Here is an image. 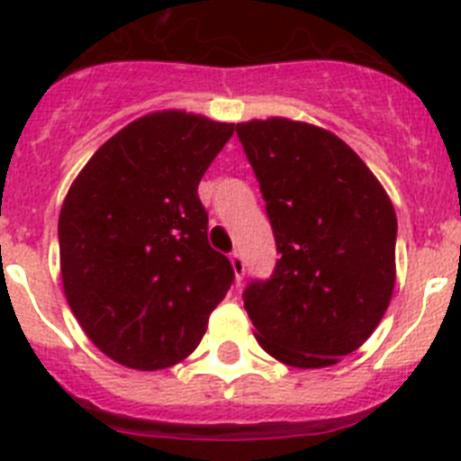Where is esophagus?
I'll return each instance as SVG.
<instances>
[{
	"mask_svg": "<svg viewBox=\"0 0 461 461\" xmlns=\"http://www.w3.org/2000/svg\"><path fill=\"white\" fill-rule=\"evenodd\" d=\"M230 267H233L235 278H238V281H242V276H244V258H242V256H240L238 251L230 253Z\"/></svg>",
	"mask_w": 461,
	"mask_h": 461,
	"instance_id": "34e87169",
	"label": "esophagus"
}]
</instances>
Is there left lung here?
Wrapping results in <instances>:
<instances>
[{
	"mask_svg": "<svg viewBox=\"0 0 461 461\" xmlns=\"http://www.w3.org/2000/svg\"><path fill=\"white\" fill-rule=\"evenodd\" d=\"M272 221V278L244 308L260 348L293 368H327L370 338L395 288L393 203L352 148L318 125L238 123Z\"/></svg>",
	"mask_w": 461,
	"mask_h": 461,
	"instance_id": "8db88e82",
	"label": "left lung"
}]
</instances>
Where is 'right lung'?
<instances>
[{
  "label": "right lung",
  "instance_id": "add662e5",
  "mask_svg": "<svg viewBox=\"0 0 461 461\" xmlns=\"http://www.w3.org/2000/svg\"><path fill=\"white\" fill-rule=\"evenodd\" d=\"M180 109L146 113L95 150L66 194L59 256L68 306L121 366L162 370L196 349L233 283L208 242L198 183L233 137Z\"/></svg>",
  "mask_w": 461,
  "mask_h": 461
}]
</instances>
